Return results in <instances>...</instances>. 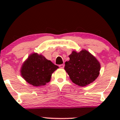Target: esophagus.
I'll return each mask as SVG.
<instances>
[{"instance_id": "34e87169", "label": "esophagus", "mask_w": 120, "mask_h": 120, "mask_svg": "<svg viewBox=\"0 0 120 120\" xmlns=\"http://www.w3.org/2000/svg\"><path fill=\"white\" fill-rule=\"evenodd\" d=\"M59 67L60 68H64V64H60L59 65Z\"/></svg>"}]
</instances>
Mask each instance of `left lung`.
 Segmentation results:
<instances>
[{
  "mask_svg": "<svg viewBox=\"0 0 120 120\" xmlns=\"http://www.w3.org/2000/svg\"><path fill=\"white\" fill-rule=\"evenodd\" d=\"M70 60L65 63L64 70L73 83L85 86L94 81L100 74V64L96 58L85 49L73 50Z\"/></svg>",
  "mask_w": 120,
  "mask_h": 120,
  "instance_id": "1",
  "label": "left lung"
}]
</instances>
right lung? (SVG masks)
<instances>
[{"label":"right lung","mask_w":120,"mask_h":120,"mask_svg":"<svg viewBox=\"0 0 120 120\" xmlns=\"http://www.w3.org/2000/svg\"><path fill=\"white\" fill-rule=\"evenodd\" d=\"M59 67L42 54L34 53L23 63L20 70L21 77L34 86L45 85L50 82L52 75Z\"/></svg>","instance_id":"obj_1"}]
</instances>
